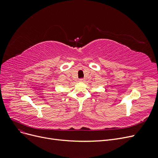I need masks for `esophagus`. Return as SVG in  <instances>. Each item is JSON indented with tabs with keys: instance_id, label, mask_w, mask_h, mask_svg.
<instances>
[{
	"instance_id": "34e87169",
	"label": "esophagus",
	"mask_w": 158,
	"mask_h": 158,
	"mask_svg": "<svg viewBox=\"0 0 158 158\" xmlns=\"http://www.w3.org/2000/svg\"><path fill=\"white\" fill-rule=\"evenodd\" d=\"M84 78H80V79H79V81L80 82H84Z\"/></svg>"
}]
</instances>
